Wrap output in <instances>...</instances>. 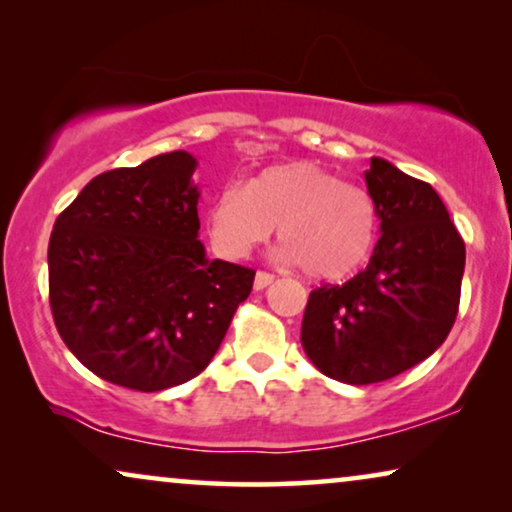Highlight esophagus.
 Here are the masks:
<instances>
[{
  "label": "esophagus",
  "mask_w": 512,
  "mask_h": 512,
  "mask_svg": "<svg viewBox=\"0 0 512 512\" xmlns=\"http://www.w3.org/2000/svg\"><path fill=\"white\" fill-rule=\"evenodd\" d=\"M272 282H275V277H272L270 272H256V277H254V289H256V291H263L265 286H270Z\"/></svg>",
  "instance_id": "1"
}]
</instances>
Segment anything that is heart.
Masks as SVG:
<instances>
[{
  "instance_id": "1",
  "label": "heart",
  "mask_w": 512,
  "mask_h": 512,
  "mask_svg": "<svg viewBox=\"0 0 512 512\" xmlns=\"http://www.w3.org/2000/svg\"><path fill=\"white\" fill-rule=\"evenodd\" d=\"M279 226L286 263L312 279L338 282L368 261L377 237L375 202L310 160L272 165L228 184L207 209V233L226 258H244Z\"/></svg>"
}]
</instances>
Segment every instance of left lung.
<instances>
[{"label":"left lung","mask_w":512,"mask_h":512,"mask_svg":"<svg viewBox=\"0 0 512 512\" xmlns=\"http://www.w3.org/2000/svg\"><path fill=\"white\" fill-rule=\"evenodd\" d=\"M366 186L380 240L359 275L307 300L305 354L326 377L375 384L417 366L457 319L466 247L429 184L370 158Z\"/></svg>","instance_id":"obj_1"}]
</instances>
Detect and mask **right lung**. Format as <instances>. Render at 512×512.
Masks as SVG:
<instances>
[{
  "mask_svg": "<svg viewBox=\"0 0 512 512\" xmlns=\"http://www.w3.org/2000/svg\"><path fill=\"white\" fill-rule=\"evenodd\" d=\"M188 151L95 177L55 221L48 291L60 338L102 380L177 387L214 359L254 270L209 261Z\"/></svg>",
  "mask_w": 512,
  "mask_h": 512,
  "instance_id": "add662e5",
  "label": "right lung"
}]
</instances>
